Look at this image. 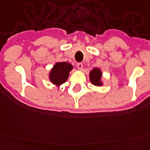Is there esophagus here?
Returning a JSON list of instances; mask_svg holds the SVG:
<instances>
[{
	"instance_id": "esophagus-1",
	"label": "esophagus",
	"mask_w": 150,
	"mask_h": 150,
	"mask_svg": "<svg viewBox=\"0 0 150 150\" xmlns=\"http://www.w3.org/2000/svg\"><path fill=\"white\" fill-rule=\"evenodd\" d=\"M77 67H78L79 70H81L83 68V64L81 62H79V63H77Z\"/></svg>"
}]
</instances>
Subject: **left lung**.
I'll list each match as a JSON object with an SVG mask.
<instances>
[{
    "instance_id": "8db88e82",
    "label": "left lung",
    "mask_w": 150,
    "mask_h": 150,
    "mask_svg": "<svg viewBox=\"0 0 150 150\" xmlns=\"http://www.w3.org/2000/svg\"><path fill=\"white\" fill-rule=\"evenodd\" d=\"M102 71L99 68L95 67L94 69L90 71L89 79L91 84L97 87H101L103 84L102 81Z\"/></svg>"
}]
</instances>
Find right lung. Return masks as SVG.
I'll return each instance as SVG.
<instances>
[{
    "label": "right lung",
    "instance_id": "1",
    "mask_svg": "<svg viewBox=\"0 0 150 150\" xmlns=\"http://www.w3.org/2000/svg\"><path fill=\"white\" fill-rule=\"evenodd\" d=\"M73 66L67 62H56L49 72V80L54 85L59 87L67 81Z\"/></svg>",
    "mask_w": 150,
    "mask_h": 150
}]
</instances>
